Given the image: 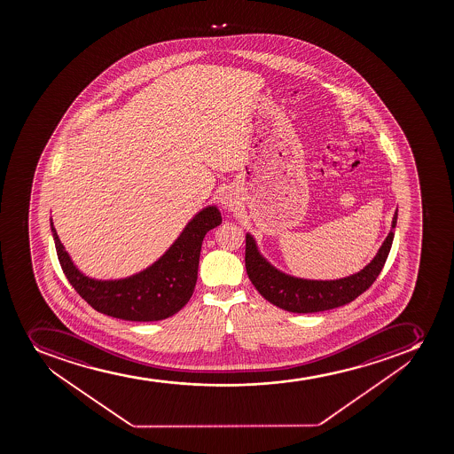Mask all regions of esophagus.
<instances>
[{
	"label": "esophagus",
	"instance_id": "esophagus-1",
	"mask_svg": "<svg viewBox=\"0 0 454 454\" xmlns=\"http://www.w3.org/2000/svg\"><path fill=\"white\" fill-rule=\"evenodd\" d=\"M220 201H222V206L224 207V208H230V210H232V208H235L237 207V198H235V193L232 192H226L223 193V197L220 198Z\"/></svg>",
	"mask_w": 454,
	"mask_h": 454
}]
</instances>
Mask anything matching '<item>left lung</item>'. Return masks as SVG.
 <instances>
[{
	"mask_svg": "<svg viewBox=\"0 0 454 454\" xmlns=\"http://www.w3.org/2000/svg\"><path fill=\"white\" fill-rule=\"evenodd\" d=\"M398 208L392 219V230L376 256L364 270L346 278L318 281L296 278L277 270L262 256L252 235H246V270L257 292L272 305L294 314H312L334 309L355 301L374 281L387 262L394 241Z\"/></svg>",
	"mask_w": 454,
	"mask_h": 454,
	"instance_id": "8db88e82",
	"label": "left lung"
}]
</instances>
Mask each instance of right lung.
Here are the masks:
<instances>
[{"label": "right lung", "instance_id": "right-lung-1", "mask_svg": "<svg viewBox=\"0 0 454 454\" xmlns=\"http://www.w3.org/2000/svg\"><path fill=\"white\" fill-rule=\"evenodd\" d=\"M220 223L222 215L217 207H206L155 263L127 278L102 281L78 270L50 219L59 263L75 292L98 312L140 323L168 318L188 303L197 284L202 239Z\"/></svg>", "mask_w": 454, "mask_h": 454}]
</instances>
